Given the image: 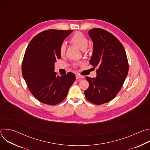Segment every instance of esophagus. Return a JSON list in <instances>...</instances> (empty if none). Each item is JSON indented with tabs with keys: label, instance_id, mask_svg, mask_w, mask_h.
Listing matches in <instances>:
<instances>
[{
	"label": "esophagus",
	"instance_id": "34e87169",
	"mask_svg": "<svg viewBox=\"0 0 150 150\" xmlns=\"http://www.w3.org/2000/svg\"><path fill=\"white\" fill-rule=\"evenodd\" d=\"M83 78V76H82L78 75V74H76V79H80V78Z\"/></svg>",
	"mask_w": 150,
	"mask_h": 150
}]
</instances>
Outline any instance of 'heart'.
Wrapping results in <instances>:
<instances>
[{
	"label": "heart",
	"mask_w": 150,
	"mask_h": 150,
	"mask_svg": "<svg viewBox=\"0 0 150 150\" xmlns=\"http://www.w3.org/2000/svg\"><path fill=\"white\" fill-rule=\"evenodd\" d=\"M71 41L82 51L86 50L88 46V40L80 32H77L74 34L71 39ZM65 51L66 45L65 43H63L61 45L59 48L60 54L62 56H63L65 53Z\"/></svg>",
	"instance_id": "1"
}]
</instances>
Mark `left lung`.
Masks as SVG:
<instances>
[{
	"mask_svg": "<svg viewBox=\"0 0 150 150\" xmlns=\"http://www.w3.org/2000/svg\"><path fill=\"white\" fill-rule=\"evenodd\" d=\"M88 35L93 42L90 63L98 69L96 78L86 77L89 87L84 94L87 100L100 105L111 101L120 90L129 65L123 46L113 34L101 28H93Z\"/></svg>",
	"mask_w": 150,
	"mask_h": 150,
	"instance_id": "8db88e82",
	"label": "left lung"
}]
</instances>
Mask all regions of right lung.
Masks as SVG:
<instances>
[{
    "label": "right lung",
    "instance_id": "right-lung-1",
    "mask_svg": "<svg viewBox=\"0 0 150 150\" xmlns=\"http://www.w3.org/2000/svg\"><path fill=\"white\" fill-rule=\"evenodd\" d=\"M72 30H48L35 35L24 56L22 74L31 94L38 101L56 105L65 99L75 80L72 72L57 75L54 63L61 57L59 48Z\"/></svg>",
    "mask_w": 150,
    "mask_h": 150
}]
</instances>
